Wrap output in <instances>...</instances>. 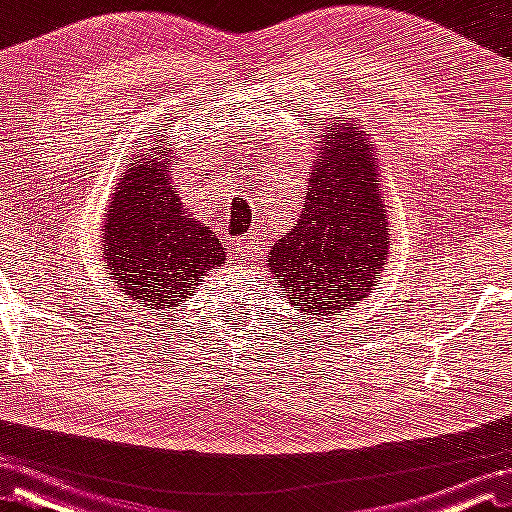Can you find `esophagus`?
<instances>
[{"instance_id": "34e87169", "label": "esophagus", "mask_w": 512, "mask_h": 512, "mask_svg": "<svg viewBox=\"0 0 512 512\" xmlns=\"http://www.w3.org/2000/svg\"><path fill=\"white\" fill-rule=\"evenodd\" d=\"M234 246V250H236V255H239V259H259V253H262V248L257 246V241H253V239H239V241H234L232 243Z\"/></svg>"}]
</instances>
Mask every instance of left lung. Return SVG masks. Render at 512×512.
<instances>
[{"mask_svg": "<svg viewBox=\"0 0 512 512\" xmlns=\"http://www.w3.org/2000/svg\"><path fill=\"white\" fill-rule=\"evenodd\" d=\"M322 137L299 223L269 253L285 299L315 317L365 299L391 243L372 144L358 124L329 128Z\"/></svg>", "mask_w": 512, "mask_h": 512, "instance_id": "obj_1", "label": "left lung"}]
</instances>
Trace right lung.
<instances>
[{
  "mask_svg": "<svg viewBox=\"0 0 512 512\" xmlns=\"http://www.w3.org/2000/svg\"><path fill=\"white\" fill-rule=\"evenodd\" d=\"M170 149L137 154L105 218V266L124 299L174 308L200 285L225 248L211 227L190 218L170 177Z\"/></svg>",
  "mask_w": 512,
  "mask_h": 512,
  "instance_id": "add662e5",
  "label": "right lung"
}]
</instances>
